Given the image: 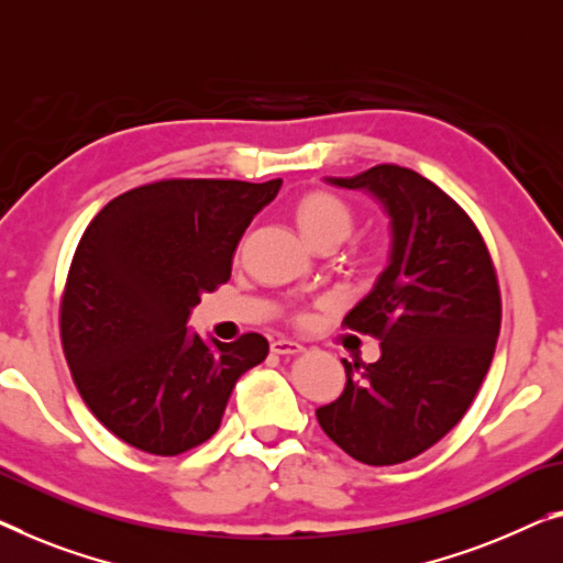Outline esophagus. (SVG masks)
<instances>
[{
    "mask_svg": "<svg viewBox=\"0 0 563 563\" xmlns=\"http://www.w3.org/2000/svg\"><path fill=\"white\" fill-rule=\"evenodd\" d=\"M271 351L280 356H292V354H300L303 346H300L298 341H290V339H275V341H271Z\"/></svg>",
    "mask_w": 563,
    "mask_h": 563,
    "instance_id": "1",
    "label": "esophagus"
}]
</instances>
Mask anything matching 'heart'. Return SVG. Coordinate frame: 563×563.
<instances>
[{
	"label": "heart",
	"instance_id": "obj_1",
	"mask_svg": "<svg viewBox=\"0 0 563 563\" xmlns=\"http://www.w3.org/2000/svg\"><path fill=\"white\" fill-rule=\"evenodd\" d=\"M296 217L306 238L316 247L341 245L343 240H349L356 224L354 209L341 197L331 195V191H308V195L300 197L296 205ZM298 321H303V316H298Z\"/></svg>",
	"mask_w": 563,
	"mask_h": 563
}]
</instances>
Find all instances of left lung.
Instances as JSON below:
<instances>
[{"mask_svg":"<svg viewBox=\"0 0 563 563\" xmlns=\"http://www.w3.org/2000/svg\"><path fill=\"white\" fill-rule=\"evenodd\" d=\"M329 181L382 201L391 255L343 318L346 329L382 341V358H341L346 387L316 417L358 463L397 465L442 440L473 405L500 333L496 267L465 209L422 174L379 164Z\"/></svg>","mask_w":563,"mask_h":563,"instance_id":"8db88e82","label":"left lung"}]
</instances>
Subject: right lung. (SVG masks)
Returning a JSON list of instances; mask_svg holds the SVG:
<instances>
[{
  "mask_svg": "<svg viewBox=\"0 0 563 563\" xmlns=\"http://www.w3.org/2000/svg\"><path fill=\"white\" fill-rule=\"evenodd\" d=\"M280 179H164L100 209L75 247L60 303L73 382L106 430L174 457L220 430L234 382L267 339L205 343L187 331L201 300L230 280L234 247Z\"/></svg>",
  "mask_w": 563,
  "mask_h": 563,
  "instance_id": "right-lung-1",
  "label": "right lung"
}]
</instances>
